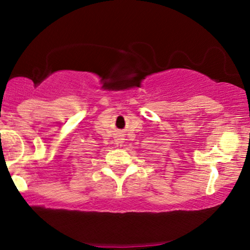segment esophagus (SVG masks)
<instances>
[{"mask_svg":"<svg viewBox=\"0 0 250 250\" xmlns=\"http://www.w3.org/2000/svg\"><path fill=\"white\" fill-rule=\"evenodd\" d=\"M123 142H124V136H123L122 133H118L117 136H116V140H115L116 146H119V148H121V146H122Z\"/></svg>","mask_w":250,"mask_h":250,"instance_id":"esophagus-1","label":"esophagus"}]
</instances>
